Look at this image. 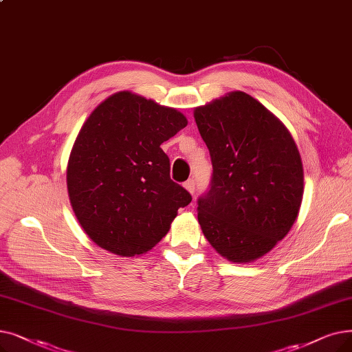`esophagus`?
I'll return each mask as SVG.
<instances>
[{"label":"esophagus","mask_w":352,"mask_h":352,"mask_svg":"<svg viewBox=\"0 0 352 352\" xmlns=\"http://www.w3.org/2000/svg\"><path fill=\"white\" fill-rule=\"evenodd\" d=\"M184 187H186V190H187L188 192L194 194V192H195V181H194V179L186 181V182H184Z\"/></svg>","instance_id":"1"}]
</instances>
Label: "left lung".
<instances>
[{
    "instance_id": "obj_1",
    "label": "left lung",
    "mask_w": 352,
    "mask_h": 352,
    "mask_svg": "<svg viewBox=\"0 0 352 352\" xmlns=\"http://www.w3.org/2000/svg\"><path fill=\"white\" fill-rule=\"evenodd\" d=\"M212 177L198 198V223L230 262L265 256L294 226L303 195V166L292 135L265 106L232 91L194 109Z\"/></svg>"
}]
</instances>
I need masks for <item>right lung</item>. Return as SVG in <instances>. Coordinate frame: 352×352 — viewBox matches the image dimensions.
<instances>
[{
  "label": "right lung",
  "instance_id": "add662e5",
  "mask_svg": "<svg viewBox=\"0 0 352 352\" xmlns=\"http://www.w3.org/2000/svg\"><path fill=\"white\" fill-rule=\"evenodd\" d=\"M187 124L177 109L131 91L109 96L86 119L70 152L67 191L99 248L126 257L146 253L191 203L161 149Z\"/></svg>",
  "mask_w": 352,
  "mask_h": 352
}]
</instances>
